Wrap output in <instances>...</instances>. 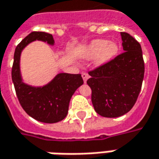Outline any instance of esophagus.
<instances>
[{
    "instance_id": "34e87169",
    "label": "esophagus",
    "mask_w": 159,
    "mask_h": 159,
    "mask_svg": "<svg viewBox=\"0 0 159 159\" xmlns=\"http://www.w3.org/2000/svg\"><path fill=\"white\" fill-rule=\"evenodd\" d=\"M82 77H83V79H84V83H86L89 78V75L86 72H83V73H82Z\"/></svg>"
}]
</instances>
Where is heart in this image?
Segmentation results:
<instances>
[{
  "mask_svg": "<svg viewBox=\"0 0 159 159\" xmlns=\"http://www.w3.org/2000/svg\"><path fill=\"white\" fill-rule=\"evenodd\" d=\"M119 48L116 43H110L105 39H98L89 44L84 52V57L91 59L96 57L98 65H102L111 61L118 53Z\"/></svg>",
  "mask_w": 159,
  "mask_h": 159,
  "instance_id": "heart-1",
  "label": "heart"
}]
</instances>
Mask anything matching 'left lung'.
<instances>
[{"label":"left lung","mask_w":159,"mask_h":159,"mask_svg":"<svg viewBox=\"0 0 159 159\" xmlns=\"http://www.w3.org/2000/svg\"><path fill=\"white\" fill-rule=\"evenodd\" d=\"M125 52L105 64L89 71L87 84L96 112L104 117H117L129 112L138 99L144 75L141 45L131 35L121 32Z\"/></svg>","instance_id":"obj_1"}]
</instances>
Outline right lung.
<instances>
[{
  "label": "right lung",
  "instance_id": "add662e5",
  "mask_svg": "<svg viewBox=\"0 0 159 159\" xmlns=\"http://www.w3.org/2000/svg\"><path fill=\"white\" fill-rule=\"evenodd\" d=\"M35 40L53 45L52 34L34 31L20 42L16 48L12 67V80L16 96L22 109L31 117L39 122L54 124L64 119L69 104L75 91L84 84L80 74L60 73L43 87H33L22 82L20 71V57L22 49Z\"/></svg>",
  "mask_w": 159,
  "mask_h": 159
}]
</instances>
